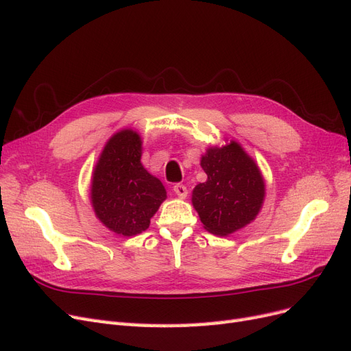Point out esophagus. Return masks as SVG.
<instances>
[{"instance_id":"esophagus-1","label":"esophagus","mask_w":351,"mask_h":351,"mask_svg":"<svg viewBox=\"0 0 351 351\" xmlns=\"http://www.w3.org/2000/svg\"><path fill=\"white\" fill-rule=\"evenodd\" d=\"M173 190H174V193L180 197V199H186V196H187V187L184 186V184H180V183H177L174 187H173Z\"/></svg>"}]
</instances>
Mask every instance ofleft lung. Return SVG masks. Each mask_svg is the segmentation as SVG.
Masks as SVG:
<instances>
[{
  "instance_id": "1",
  "label": "left lung",
  "mask_w": 351,
  "mask_h": 351,
  "mask_svg": "<svg viewBox=\"0 0 351 351\" xmlns=\"http://www.w3.org/2000/svg\"><path fill=\"white\" fill-rule=\"evenodd\" d=\"M208 176L193 189L192 204L204 227L217 236H228L256 218L265 199V183L256 162L230 141L212 146L200 159Z\"/></svg>"
}]
</instances>
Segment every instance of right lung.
I'll use <instances>...</instances> for the list:
<instances>
[{
	"label": "right lung",
	"instance_id": "1",
	"mask_svg": "<svg viewBox=\"0 0 351 351\" xmlns=\"http://www.w3.org/2000/svg\"><path fill=\"white\" fill-rule=\"evenodd\" d=\"M142 139L130 129L115 133L95 165L90 200L95 214L115 234H141L167 197L165 187L141 162Z\"/></svg>",
	"mask_w": 351,
	"mask_h": 351
}]
</instances>
